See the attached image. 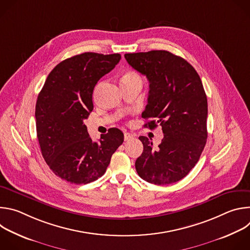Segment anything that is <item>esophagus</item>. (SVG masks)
<instances>
[{
	"label": "esophagus",
	"mask_w": 250,
	"mask_h": 250,
	"mask_svg": "<svg viewBox=\"0 0 250 250\" xmlns=\"http://www.w3.org/2000/svg\"><path fill=\"white\" fill-rule=\"evenodd\" d=\"M134 138V135L132 133H129V132H125V141H128V140H131Z\"/></svg>",
	"instance_id": "1"
}]
</instances>
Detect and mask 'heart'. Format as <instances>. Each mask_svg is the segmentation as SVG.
Wrapping results in <instances>:
<instances>
[{
    "mask_svg": "<svg viewBox=\"0 0 250 250\" xmlns=\"http://www.w3.org/2000/svg\"><path fill=\"white\" fill-rule=\"evenodd\" d=\"M133 78H139L134 72H126L125 75H124V77H123V79L122 80H128V79H133Z\"/></svg>",
    "mask_w": 250,
    "mask_h": 250,
    "instance_id": "obj_1",
    "label": "heart"
}]
</instances>
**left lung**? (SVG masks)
Segmentation results:
<instances>
[{
    "label": "left lung",
    "instance_id": "1",
    "mask_svg": "<svg viewBox=\"0 0 250 250\" xmlns=\"http://www.w3.org/2000/svg\"><path fill=\"white\" fill-rule=\"evenodd\" d=\"M127 63L149 82L145 127L159 124L161 144L139 136L144 152L135 161L140 178L155 185L178 182L197 164L207 142L208 101L201 78L184 58L166 50L126 53Z\"/></svg>",
    "mask_w": 250,
    "mask_h": 250
}]
</instances>
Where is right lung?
Wrapping results in <instances>:
<instances>
[{"label":"right lung","mask_w":250,"mask_h":250,"mask_svg":"<svg viewBox=\"0 0 250 250\" xmlns=\"http://www.w3.org/2000/svg\"><path fill=\"white\" fill-rule=\"evenodd\" d=\"M121 58L119 53L95 52L67 58L53 68L39 94L35 121L42 153L52 172L67 182L88 184L102 177L124 142L117 127L93 141L83 123L94 108L96 84Z\"/></svg>","instance_id":"1"}]
</instances>
